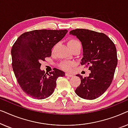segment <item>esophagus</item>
<instances>
[{
    "label": "esophagus",
    "instance_id": "obj_1",
    "mask_svg": "<svg viewBox=\"0 0 128 128\" xmlns=\"http://www.w3.org/2000/svg\"><path fill=\"white\" fill-rule=\"evenodd\" d=\"M65 75L67 77H69V78H71V77H72V76H73V75L70 74V73H66Z\"/></svg>",
    "mask_w": 128,
    "mask_h": 128
}]
</instances>
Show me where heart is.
Listing matches in <instances>:
<instances>
[{"mask_svg": "<svg viewBox=\"0 0 128 128\" xmlns=\"http://www.w3.org/2000/svg\"><path fill=\"white\" fill-rule=\"evenodd\" d=\"M68 45L69 46V48L71 49L72 48H74V47L76 46H81V44L78 40H75V39H72L70 40H69L68 42ZM56 46V45H55L54 46L53 49H52V51H54V50H55ZM74 66V63L73 62H64L61 64V66L62 68L64 69V70L67 71H69L70 70L73 66Z\"/></svg>", "mask_w": 128, "mask_h": 128, "instance_id": "heart-1", "label": "heart"}]
</instances>
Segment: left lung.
I'll use <instances>...</instances> for the list:
<instances>
[{
  "label": "left lung",
  "mask_w": 128,
  "mask_h": 128,
  "mask_svg": "<svg viewBox=\"0 0 128 128\" xmlns=\"http://www.w3.org/2000/svg\"><path fill=\"white\" fill-rule=\"evenodd\" d=\"M69 34L76 36L82 42L83 58L81 64L88 67L91 71L87 78L76 75L81 79V83L75 92L84 99L97 98L107 90L113 80L118 64L116 47L102 32L77 28Z\"/></svg>",
  "instance_id": "left-lung-1"
}]
</instances>
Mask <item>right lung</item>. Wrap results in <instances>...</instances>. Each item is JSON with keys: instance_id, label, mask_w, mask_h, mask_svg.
<instances>
[{"instance_id": "right-lung-1", "label": "right lung", "mask_w": 128, "mask_h": 128, "mask_svg": "<svg viewBox=\"0 0 128 128\" xmlns=\"http://www.w3.org/2000/svg\"><path fill=\"white\" fill-rule=\"evenodd\" d=\"M67 30H36L24 32L12 46V68L18 84L28 96L38 100L53 93L59 77L65 76L56 68L45 73L41 60L51 56L52 48L68 32Z\"/></svg>"}]
</instances>
